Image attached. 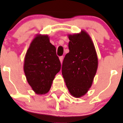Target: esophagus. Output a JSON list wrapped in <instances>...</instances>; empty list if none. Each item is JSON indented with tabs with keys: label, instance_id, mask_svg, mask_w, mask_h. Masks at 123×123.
Listing matches in <instances>:
<instances>
[{
	"label": "esophagus",
	"instance_id": "1",
	"mask_svg": "<svg viewBox=\"0 0 123 123\" xmlns=\"http://www.w3.org/2000/svg\"><path fill=\"white\" fill-rule=\"evenodd\" d=\"M59 59H60V62L62 63L63 59V56H60Z\"/></svg>",
	"mask_w": 123,
	"mask_h": 123
}]
</instances>
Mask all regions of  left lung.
I'll return each instance as SVG.
<instances>
[{
    "instance_id": "1",
    "label": "left lung",
    "mask_w": 123,
    "mask_h": 123,
    "mask_svg": "<svg viewBox=\"0 0 123 123\" xmlns=\"http://www.w3.org/2000/svg\"><path fill=\"white\" fill-rule=\"evenodd\" d=\"M69 53L63 61V77L70 94L74 97L85 95L92 86L98 59L91 38L85 31L68 35Z\"/></svg>"
}]
</instances>
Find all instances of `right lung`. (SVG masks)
<instances>
[{
    "label": "right lung",
    "mask_w": 123,
    "mask_h": 123,
    "mask_svg": "<svg viewBox=\"0 0 123 123\" xmlns=\"http://www.w3.org/2000/svg\"><path fill=\"white\" fill-rule=\"evenodd\" d=\"M61 69L56 48L47 35L36 37L26 52L24 71L28 83L37 94L49 91L55 76Z\"/></svg>",
    "instance_id": "obj_1"
}]
</instances>
